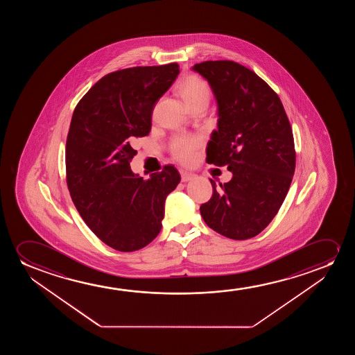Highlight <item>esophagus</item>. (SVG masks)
Masks as SVG:
<instances>
[{"label":"esophagus","instance_id":"1","mask_svg":"<svg viewBox=\"0 0 355 355\" xmlns=\"http://www.w3.org/2000/svg\"><path fill=\"white\" fill-rule=\"evenodd\" d=\"M180 177H182V182H189V180L195 178V175L191 172H188V171L182 170L180 171Z\"/></svg>","mask_w":355,"mask_h":355}]
</instances>
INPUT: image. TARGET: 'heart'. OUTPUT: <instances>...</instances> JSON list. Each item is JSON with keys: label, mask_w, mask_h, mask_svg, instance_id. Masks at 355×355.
<instances>
[{"label": "heart", "mask_w": 355, "mask_h": 355, "mask_svg": "<svg viewBox=\"0 0 355 355\" xmlns=\"http://www.w3.org/2000/svg\"><path fill=\"white\" fill-rule=\"evenodd\" d=\"M180 94L184 99L185 104L196 102L200 99H209V88L204 80L198 76H189L185 78L182 86H180ZM201 144V139L199 137L183 136L175 137L173 141H171V153L177 160L180 162H189L193 160L195 151Z\"/></svg>", "instance_id": "heart-1"}]
</instances>
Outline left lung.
I'll return each mask as SVG.
<instances>
[{
  "label": "left lung",
  "mask_w": 355,
  "mask_h": 355,
  "mask_svg": "<svg viewBox=\"0 0 355 355\" xmlns=\"http://www.w3.org/2000/svg\"><path fill=\"white\" fill-rule=\"evenodd\" d=\"M193 70L207 80L218 105V130L212 132L206 160L233 173L219 187L209 180L214 194L200 212L225 238H253L272 222L291 185V125L277 93L241 64L207 60Z\"/></svg>",
  "instance_id": "left-lung-1"
}]
</instances>
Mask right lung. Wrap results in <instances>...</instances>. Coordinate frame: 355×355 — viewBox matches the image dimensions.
<instances>
[{
    "instance_id": "obj_1",
    "label": "right lung",
    "mask_w": 355,
    "mask_h": 355,
    "mask_svg": "<svg viewBox=\"0 0 355 355\" xmlns=\"http://www.w3.org/2000/svg\"><path fill=\"white\" fill-rule=\"evenodd\" d=\"M177 63L136 67L101 78L73 110L65 165L73 205L107 246L132 252L160 233L165 200L180 182L166 165L149 180L135 175L130 141L149 135L155 104L180 73Z\"/></svg>"
}]
</instances>
